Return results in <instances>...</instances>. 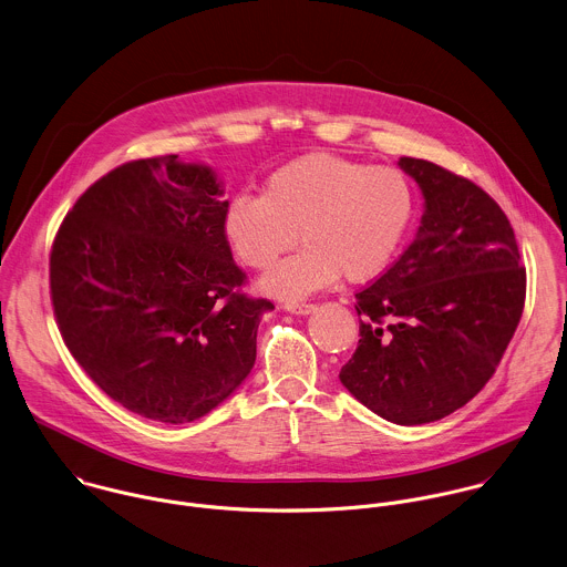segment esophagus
Returning a JSON list of instances; mask_svg holds the SVG:
<instances>
[{
    "label": "esophagus",
    "instance_id": "obj_1",
    "mask_svg": "<svg viewBox=\"0 0 567 567\" xmlns=\"http://www.w3.org/2000/svg\"><path fill=\"white\" fill-rule=\"evenodd\" d=\"M285 309L296 313V316H307L316 309V305H311V302H285Z\"/></svg>",
    "mask_w": 567,
    "mask_h": 567
}]
</instances>
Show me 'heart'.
I'll return each instance as SVG.
<instances>
[{"label": "heart", "mask_w": 567, "mask_h": 567, "mask_svg": "<svg viewBox=\"0 0 567 567\" xmlns=\"http://www.w3.org/2000/svg\"><path fill=\"white\" fill-rule=\"evenodd\" d=\"M416 215V193L405 173L331 153L298 157L269 175L265 193L238 195L226 210L231 249L278 298H302L338 278L365 282L399 256Z\"/></svg>", "instance_id": "heart-1"}]
</instances>
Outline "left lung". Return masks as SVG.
I'll return each instance as SVG.
<instances>
[{
  "label": "left lung",
  "instance_id": "left-lung-1",
  "mask_svg": "<svg viewBox=\"0 0 567 567\" xmlns=\"http://www.w3.org/2000/svg\"><path fill=\"white\" fill-rule=\"evenodd\" d=\"M425 195L408 249L354 293L359 343L341 383L396 425L434 423L495 374L526 302V267L504 210L471 179L416 157Z\"/></svg>",
  "mask_w": 567,
  "mask_h": 567
}]
</instances>
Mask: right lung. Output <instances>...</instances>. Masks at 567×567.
<instances>
[{"mask_svg":"<svg viewBox=\"0 0 567 567\" xmlns=\"http://www.w3.org/2000/svg\"><path fill=\"white\" fill-rule=\"evenodd\" d=\"M221 195L206 166L133 159L94 182L52 240L50 300L68 350L151 421L190 423L227 399L274 309L243 293Z\"/></svg>","mask_w":567,"mask_h":567,"instance_id":"obj_1","label":"right lung"}]
</instances>
